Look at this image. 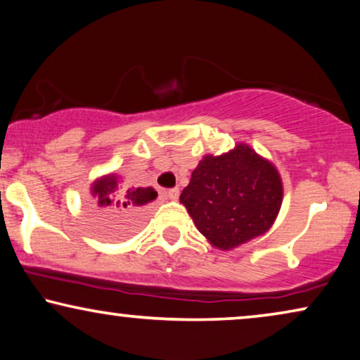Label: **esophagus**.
Listing matches in <instances>:
<instances>
[{"label":"esophagus","mask_w":360,"mask_h":360,"mask_svg":"<svg viewBox=\"0 0 360 360\" xmlns=\"http://www.w3.org/2000/svg\"><path fill=\"white\" fill-rule=\"evenodd\" d=\"M179 195H180L179 188H170L169 191H167V196H169L170 200H176V198H179Z\"/></svg>","instance_id":"esophagus-1"}]
</instances>
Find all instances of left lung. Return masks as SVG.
<instances>
[{"label":"left lung","mask_w":360,"mask_h":360,"mask_svg":"<svg viewBox=\"0 0 360 360\" xmlns=\"http://www.w3.org/2000/svg\"><path fill=\"white\" fill-rule=\"evenodd\" d=\"M282 200L278 170L248 144L205 155L180 195L196 229L221 250L267 233Z\"/></svg>","instance_id":"obj_1"}]
</instances>
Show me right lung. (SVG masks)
<instances>
[{"label": "right lung", "instance_id": "add662e5", "mask_svg": "<svg viewBox=\"0 0 360 360\" xmlns=\"http://www.w3.org/2000/svg\"><path fill=\"white\" fill-rule=\"evenodd\" d=\"M120 176L110 174L95 180L91 185V193L100 205V210L93 211L95 226L98 233L108 238H120L132 233L139 224L137 214L157 198V191L152 186H120ZM120 188H123L121 192Z\"/></svg>", "mask_w": 360, "mask_h": 360}]
</instances>
